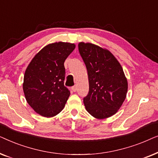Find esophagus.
<instances>
[{"instance_id":"obj_1","label":"esophagus","mask_w":158,"mask_h":158,"mask_svg":"<svg viewBox=\"0 0 158 158\" xmlns=\"http://www.w3.org/2000/svg\"><path fill=\"white\" fill-rule=\"evenodd\" d=\"M72 90H73V91H74V92H75L77 90V88H76V86H73L72 87Z\"/></svg>"}]
</instances>
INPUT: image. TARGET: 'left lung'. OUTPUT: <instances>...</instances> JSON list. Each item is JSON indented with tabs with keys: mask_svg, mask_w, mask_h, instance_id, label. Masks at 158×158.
<instances>
[{
	"mask_svg": "<svg viewBox=\"0 0 158 158\" xmlns=\"http://www.w3.org/2000/svg\"><path fill=\"white\" fill-rule=\"evenodd\" d=\"M78 50L88 71L89 91L83 98L85 109L96 118L115 114L127 96L128 83L119 62L107 49L81 42Z\"/></svg>",
	"mask_w": 158,
	"mask_h": 158,
	"instance_id": "left-lung-1",
	"label": "left lung"
}]
</instances>
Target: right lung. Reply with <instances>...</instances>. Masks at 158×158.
<instances>
[{
  "mask_svg": "<svg viewBox=\"0 0 158 158\" xmlns=\"http://www.w3.org/2000/svg\"><path fill=\"white\" fill-rule=\"evenodd\" d=\"M75 47L74 44L61 42L47 45L34 56L25 71V98L41 116L52 117L64 109L70 95L64 85V62Z\"/></svg>",
  "mask_w": 158,
  "mask_h": 158,
  "instance_id": "1",
  "label": "right lung"
}]
</instances>
